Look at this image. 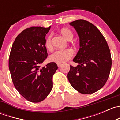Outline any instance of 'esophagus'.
Returning <instances> with one entry per match:
<instances>
[{
  "label": "esophagus",
  "mask_w": 120,
  "mask_h": 120,
  "mask_svg": "<svg viewBox=\"0 0 120 120\" xmlns=\"http://www.w3.org/2000/svg\"><path fill=\"white\" fill-rule=\"evenodd\" d=\"M57 64L58 67H60V66H61V63H57Z\"/></svg>",
  "instance_id": "obj_1"
}]
</instances>
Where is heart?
Returning a JSON list of instances; mask_svg holds the SVG:
<instances>
[{
    "label": "heart",
    "instance_id": "1",
    "mask_svg": "<svg viewBox=\"0 0 120 120\" xmlns=\"http://www.w3.org/2000/svg\"><path fill=\"white\" fill-rule=\"evenodd\" d=\"M60 34L67 41H70L74 37L73 32L67 28H63L60 30ZM45 45L48 50H52L53 46L52 43V35L48 36L46 38ZM74 55V52L71 49H67L64 50H57L54 52L49 56V60L52 62L57 63H62L66 62L70 60Z\"/></svg>",
    "mask_w": 120,
    "mask_h": 120
}]
</instances>
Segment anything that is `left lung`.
I'll return each mask as SVG.
<instances>
[{"label": "left lung", "instance_id": "8db88e82", "mask_svg": "<svg viewBox=\"0 0 120 120\" xmlns=\"http://www.w3.org/2000/svg\"><path fill=\"white\" fill-rule=\"evenodd\" d=\"M79 38V49L70 66L67 78L75 90L82 94L96 92L105 85L112 67L110 51L106 39L97 27L83 20L70 23Z\"/></svg>", "mask_w": 120, "mask_h": 120}]
</instances>
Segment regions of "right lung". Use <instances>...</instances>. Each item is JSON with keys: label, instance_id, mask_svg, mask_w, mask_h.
<instances>
[{"label": "right lung", "instance_id": "right-lung-1", "mask_svg": "<svg viewBox=\"0 0 120 120\" xmlns=\"http://www.w3.org/2000/svg\"><path fill=\"white\" fill-rule=\"evenodd\" d=\"M50 29L41 26L26 28L17 37L12 45L8 67L17 90L31 102L44 100L53 88V75L57 70L56 63L41 68L48 57L45 45Z\"/></svg>", "mask_w": 120, "mask_h": 120}]
</instances>
